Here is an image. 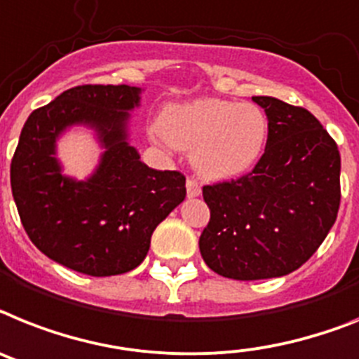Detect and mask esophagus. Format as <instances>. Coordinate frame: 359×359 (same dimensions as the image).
Returning a JSON list of instances; mask_svg holds the SVG:
<instances>
[{
  "label": "esophagus",
  "mask_w": 359,
  "mask_h": 359,
  "mask_svg": "<svg viewBox=\"0 0 359 359\" xmlns=\"http://www.w3.org/2000/svg\"><path fill=\"white\" fill-rule=\"evenodd\" d=\"M186 191H188L189 198L198 197V195H201V186H198L197 180H194V179L186 180Z\"/></svg>",
  "instance_id": "1"
}]
</instances>
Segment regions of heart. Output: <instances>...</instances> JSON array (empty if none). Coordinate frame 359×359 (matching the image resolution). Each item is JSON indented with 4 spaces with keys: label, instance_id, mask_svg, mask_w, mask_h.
Masks as SVG:
<instances>
[{
    "label": "heart",
    "instance_id": "b5f03b06",
    "mask_svg": "<svg viewBox=\"0 0 359 359\" xmlns=\"http://www.w3.org/2000/svg\"><path fill=\"white\" fill-rule=\"evenodd\" d=\"M151 137L162 146L189 151L201 177L228 180L257 164L266 146L268 120L252 102L201 98L168 105Z\"/></svg>",
    "mask_w": 359,
    "mask_h": 359
}]
</instances>
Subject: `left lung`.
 Instances as JSON below:
<instances>
[{
  "mask_svg": "<svg viewBox=\"0 0 359 359\" xmlns=\"http://www.w3.org/2000/svg\"><path fill=\"white\" fill-rule=\"evenodd\" d=\"M268 118L254 171L204 186L210 222L198 239L204 263L237 281L294 272L323 243L339 210L338 146L314 114L273 96H252Z\"/></svg>",
  "mask_w": 359,
  "mask_h": 359,
  "instance_id": "obj_1",
  "label": "left lung"
}]
</instances>
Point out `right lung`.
<instances>
[{
  "label": "right lung",
  "instance_id": "add662e5",
  "mask_svg": "<svg viewBox=\"0 0 359 359\" xmlns=\"http://www.w3.org/2000/svg\"><path fill=\"white\" fill-rule=\"evenodd\" d=\"M140 87L78 86L32 111L11 164L12 197L21 224L40 252L93 277L137 268L155 228L186 197L179 171H158L140 161L129 142L131 111ZM83 125L104 151L86 181L62 173L57 140Z\"/></svg>",
  "mask_w": 359,
  "mask_h": 359
}]
</instances>
